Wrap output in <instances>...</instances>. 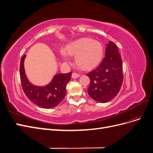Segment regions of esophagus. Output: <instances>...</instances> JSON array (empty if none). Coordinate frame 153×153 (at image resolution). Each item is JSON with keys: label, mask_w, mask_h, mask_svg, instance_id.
I'll return each mask as SVG.
<instances>
[{"label": "esophagus", "mask_w": 153, "mask_h": 153, "mask_svg": "<svg viewBox=\"0 0 153 153\" xmlns=\"http://www.w3.org/2000/svg\"><path fill=\"white\" fill-rule=\"evenodd\" d=\"M80 75H79V74H77V73H72V75H71V77L73 78H78L79 77Z\"/></svg>", "instance_id": "34e87169"}]
</instances>
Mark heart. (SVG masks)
I'll list each match as a JSON object with an SVG mask.
<instances>
[{
  "instance_id": "b5f03b06",
  "label": "heart",
  "mask_w": 153,
  "mask_h": 153,
  "mask_svg": "<svg viewBox=\"0 0 153 153\" xmlns=\"http://www.w3.org/2000/svg\"><path fill=\"white\" fill-rule=\"evenodd\" d=\"M63 60L67 61L68 55L75 56L76 66L84 71H91L100 64L103 56V47L98 41L89 38L78 39L66 45L61 51Z\"/></svg>"
}]
</instances>
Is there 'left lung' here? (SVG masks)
Masks as SVG:
<instances>
[{
    "label": "left lung",
    "mask_w": 153,
    "mask_h": 153,
    "mask_svg": "<svg viewBox=\"0 0 153 153\" xmlns=\"http://www.w3.org/2000/svg\"><path fill=\"white\" fill-rule=\"evenodd\" d=\"M123 62L114 43L106 45L105 57L100 65L87 74L91 83L87 92L97 102L106 103L116 96L123 82Z\"/></svg>",
    "instance_id": "obj_1"
}]
</instances>
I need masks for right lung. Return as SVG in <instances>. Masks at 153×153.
<instances>
[{"mask_svg": "<svg viewBox=\"0 0 153 153\" xmlns=\"http://www.w3.org/2000/svg\"><path fill=\"white\" fill-rule=\"evenodd\" d=\"M26 55L21 59L20 74L22 89L32 102L44 108H52L61 102L66 95V85L70 80L71 72L55 75L48 84L36 86L32 84L27 78L24 69V60Z\"/></svg>", "mask_w": 153, "mask_h": 153, "instance_id": "add662e5", "label": "right lung"}]
</instances>
